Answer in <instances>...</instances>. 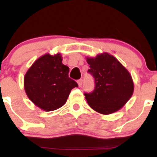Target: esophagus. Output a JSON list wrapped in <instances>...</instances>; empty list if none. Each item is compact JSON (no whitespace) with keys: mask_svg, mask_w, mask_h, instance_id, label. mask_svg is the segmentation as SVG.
<instances>
[{"mask_svg":"<svg viewBox=\"0 0 157 157\" xmlns=\"http://www.w3.org/2000/svg\"><path fill=\"white\" fill-rule=\"evenodd\" d=\"M77 84H78L79 87H81V86H82V79L77 80Z\"/></svg>","mask_w":157,"mask_h":157,"instance_id":"34e87169","label":"esophagus"}]
</instances>
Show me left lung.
<instances>
[{"label":"left lung","mask_w":157,"mask_h":157,"mask_svg":"<svg viewBox=\"0 0 157 157\" xmlns=\"http://www.w3.org/2000/svg\"><path fill=\"white\" fill-rule=\"evenodd\" d=\"M88 71L94 78L93 92L84 94L91 109L102 114H110L122 109L134 93L131 74L116 57L107 52L95 57H86Z\"/></svg>","instance_id":"1"}]
</instances>
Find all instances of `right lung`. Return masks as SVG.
Instances as JSON below:
<instances>
[{
  "label": "right lung",
  "mask_w": 157,
  "mask_h": 157,
  "mask_svg": "<svg viewBox=\"0 0 157 157\" xmlns=\"http://www.w3.org/2000/svg\"><path fill=\"white\" fill-rule=\"evenodd\" d=\"M60 53L40 57L25 75L24 89L31 101L46 111L60 109L71 89L78 85L68 77L69 68L62 63Z\"/></svg>",
  "instance_id": "1"
}]
</instances>
